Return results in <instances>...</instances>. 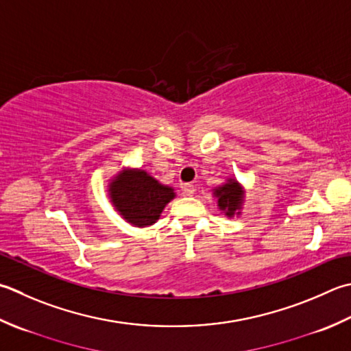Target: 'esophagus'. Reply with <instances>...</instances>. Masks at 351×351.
Returning a JSON list of instances; mask_svg holds the SVG:
<instances>
[{"label": "esophagus", "mask_w": 351, "mask_h": 351, "mask_svg": "<svg viewBox=\"0 0 351 351\" xmlns=\"http://www.w3.org/2000/svg\"><path fill=\"white\" fill-rule=\"evenodd\" d=\"M182 191H184L185 196H193L195 195V185L185 184L184 187H182Z\"/></svg>", "instance_id": "esophagus-1"}]
</instances>
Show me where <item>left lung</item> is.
Instances as JSON below:
<instances>
[{
  "label": "left lung",
  "instance_id": "1",
  "mask_svg": "<svg viewBox=\"0 0 351 351\" xmlns=\"http://www.w3.org/2000/svg\"><path fill=\"white\" fill-rule=\"evenodd\" d=\"M213 197L216 199L217 208L223 213L225 217H240L243 211L246 191L236 176H228L221 185L211 190Z\"/></svg>",
  "mask_w": 351,
  "mask_h": 351
}]
</instances>
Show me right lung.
Masks as SVG:
<instances>
[{"label":"right lung","instance_id":"add662e5","mask_svg":"<svg viewBox=\"0 0 351 351\" xmlns=\"http://www.w3.org/2000/svg\"><path fill=\"white\" fill-rule=\"evenodd\" d=\"M108 197L129 225L147 228L158 222L166 205L176 197L175 189L146 170L123 167L108 181Z\"/></svg>","mask_w":351,"mask_h":351}]
</instances>
